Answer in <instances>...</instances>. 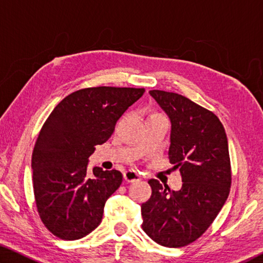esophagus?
<instances>
[{"label":"esophagus","instance_id":"34e87169","mask_svg":"<svg viewBox=\"0 0 263 263\" xmlns=\"http://www.w3.org/2000/svg\"><path fill=\"white\" fill-rule=\"evenodd\" d=\"M124 179H125L126 182H130V183H132V182L140 181L141 177L136 171H131L130 169V171L124 172Z\"/></svg>","mask_w":263,"mask_h":263}]
</instances>
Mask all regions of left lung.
I'll return each mask as SVG.
<instances>
[{"label":"left lung","mask_w":263,"mask_h":263,"mask_svg":"<svg viewBox=\"0 0 263 263\" xmlns=\"http://www.w3.org/2000/svg\"><path fill=\"white\" fill-rule=\"evenodd\" d=\"M149 94L171 119L168 157L183 183L174 191L158 180L148 181L152 195L141 204L142 230L161 246L183 247L205 232L229 197L228 137L212 111L176 92Z\"/></svg>","instance_id":"8db88e82"}]
</instances>
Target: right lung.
I'll return each instance as SVG.
<instances>
[{
    "label": "right lung",
    "instance_id": "add662e5",
    "mask_svg": "<svg viewBox=\"0 0 263 263\" xmlns=\"http://www.w3.org/2000/svg\"><path fill=\"white\" fill-rule=\"evenodd\" d=\"M144 92V88L80 89L44 123L31 162L33 193L39 217L55 237L78 240L101 224L106 199L122 184L123 175L100 167L89 175L88 158Z\"/></svg>",
    "mask_w": 263,
    "mask_h": 263
}]
</instances>
